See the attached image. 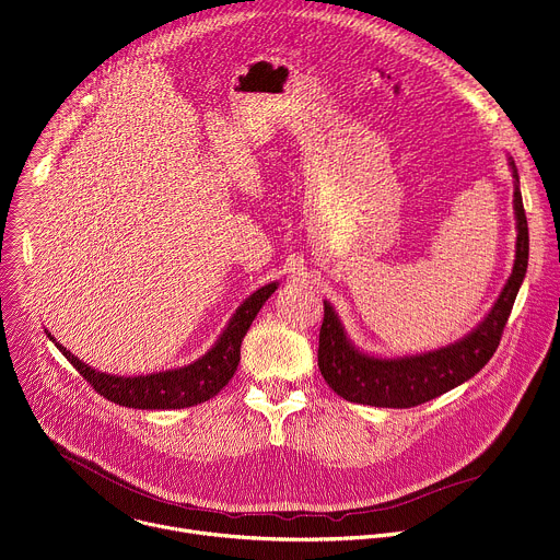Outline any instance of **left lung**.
Masks as SVG:
<instances>
[{"label": "left lung", "mask_w": 560, "mask_h": 560, "mask_svg": "<svg viewBox=\"0 0 560 560\" xmlns=\"http://www.w3.org/2000/svg\"><path fill=\"white\" fill-rule=\"evenodd\" d=\"M514 176L516 214V259L514 270L487 317L463 339L438 350L404 354V358H375L354 348L330 306L324 301V324L319 330V371L328 386L348 401L382 406V409H411L471 380L500 343L506 319L512 315L516 294L527 275L529 230L521 196V178L510 156Z\"/></svg>", "instance_id": "obj_1"}]
</instances>
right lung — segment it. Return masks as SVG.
<instances>
[{
	"mask_svg": "<svg viewBox=\"0 0 560 560\" xmlns=\"http://www.w3.org/2000/svg\"><path fill=\"white\" fill-rule=\"evenodd\" d=\"M277 285L279 283L272 281L259 288L257 292H252L236 308L225 330L219 335L217 343L202 354V358L187 366L170 369L163 373L125 377L95 371L82 360H78L60 341H56L48 330L46 335L60 348V352L73 364V369L95 388V393L112 399L114 404L142 411L187 409V406H196L214 397L234 377L236 366L241 362V341L249 330L254 317H257V313L268 301V296L277 290Z\"/></svg>",
	"mask_w": 560,
	"mask_h": 560,
	"instance_id": "1",
	"label": "right lung"
}]
</instances>
